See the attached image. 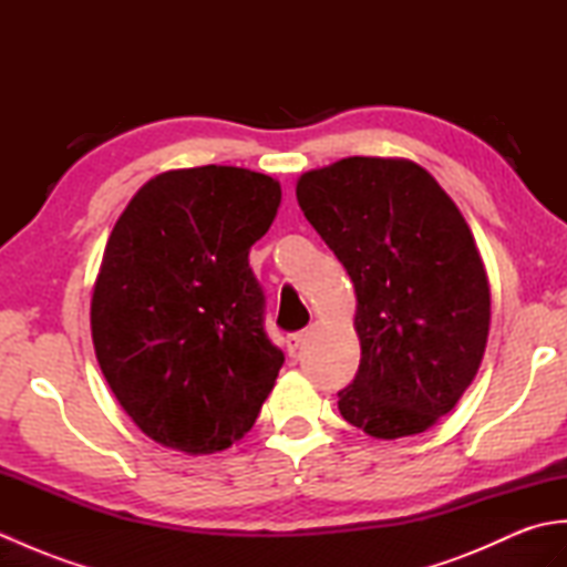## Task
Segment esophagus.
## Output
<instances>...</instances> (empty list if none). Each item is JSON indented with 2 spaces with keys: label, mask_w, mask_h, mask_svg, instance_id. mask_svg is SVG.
<instances>
[{
  "label": "esophagus",
  "mask_w": 567,
  "mask_h": 567,
  "mask_svg": "<svg viewBox=\"0 0 567 567\" xmlns=\"http://www.w3.org/2000/svg\"><path fill=\"white\" fill-rule=\"evenodd\" d=\"M305 331H299V333H290V336H287V353H290V358H295L297 355V351H299V348H302V343H305Z\"/></svg>",
  "instance_id": "obj_1"
}]
</instances>
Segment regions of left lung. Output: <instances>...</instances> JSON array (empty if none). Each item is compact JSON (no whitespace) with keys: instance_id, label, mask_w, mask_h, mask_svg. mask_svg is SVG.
Listing matches in <instances>:
<instances>
[{"instance_id":"1","label":"left lung","mask_w":567,"mask_h":567,"mask_svg":"<svg viewBox=\"0 0 567 567\" xmlns=\"http://www.w3.org/2000/svg\"><path fill=\"white\" fill-rule=\"evenodd\" d=\"M297 202L355 287L360 365L341 416L382 441L424 433L475 380L489 333L461 209L414 161L365 155L305 173Z\"/></svg>"}]
</instances>
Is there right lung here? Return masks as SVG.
I'll list each match as a JSON object with an SVG mask.
<instances>
[{"mask_svg":"<svg viewBox=\"0 0 567 567\" xmlns=\"http://www.w3.org/2000/svg\"><path fill=\"white\" fill-rule=\"evenodd\" d=\"M282 202L275 177L202 165L151 177L118 216L90 327L104 380L155 443L226 451L252 429L285 355L248 265Z\"/></svg>","mask_w":567,"mask_h":567,"instance_id":"right-lung-1","label":"right lung"}]
</instances>
